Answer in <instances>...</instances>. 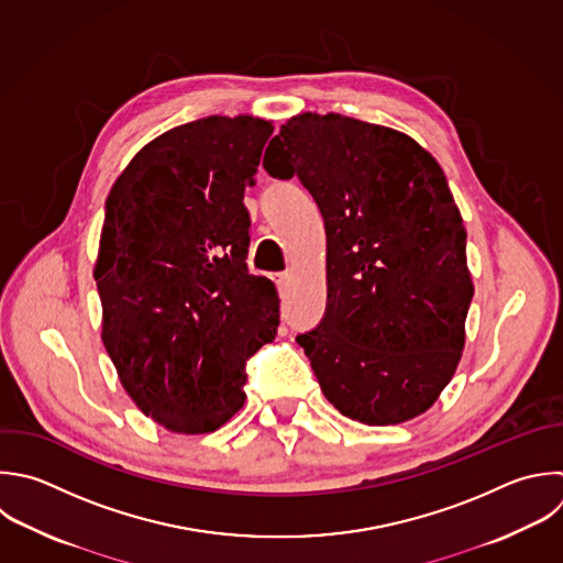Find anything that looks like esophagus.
I'll use <instances>...</instances> for the list:
<instances>
[{"label": "esophagus", "mask_w": 563, "mask_h": 563, "mask_svg": "<svg viewBox=\"0 0 563 563\" xmlns=\"http://www.w3.org/2000/svg\"><path fill=\"white\" fill-rule=\"evenodd\" d=\"M271 279L275 282V286H277L279 290H284V288H286V284H288V273H273V275H271Z\"/></svg>", "instance_id": "1"}]
</instances>
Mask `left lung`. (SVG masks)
I'll use <instances>...</instances> for the list:
<instances>
[{"instance_id": "1", "label": "left lung", "mask_w": 563, "mask_h": 563, "mask_svg": "<svg viewBox=\"0 0 563 563\" xmlns=\"http://www.w3.org/2000/svg\"><path fill=\"white\" fill-rule=\"evenodd\" d=\"M264 169L297 176L325 222V314L297 336L323 396L365 424L420 416L460 363L473 299L440 165L391 128L306 112L268 143Z\"/></svg>"}]
</instances>
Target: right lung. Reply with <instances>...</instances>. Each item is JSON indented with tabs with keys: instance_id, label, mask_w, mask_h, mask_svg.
<instances>
[{
	"instance_id": "right-lung-1",
	"label": "right lung",
	"mask_w": 563,
	"mask_h": 563,
	"mask_svg": "<svg viewBox=\"0 0 563 563\" xmlns=\"http://www.w3.org/2000/svg\"><path fill=\"white\" fill-rule=\"evenodd\" d=\"M271 121L207 117L147 143L106 200L95 279L103 345L161 427L209 433L244 405L246 361L277 334L275 284L249 273L244 189Z\"/></svg>"
}]
</instances>
